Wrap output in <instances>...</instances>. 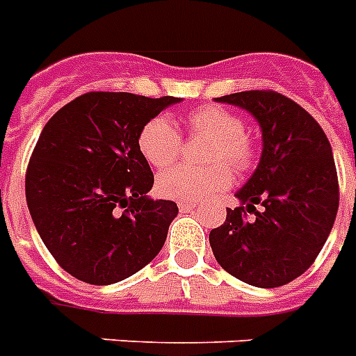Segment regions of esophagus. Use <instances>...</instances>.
<instances>
[{
  "instance_id": "obj_1",
  "label": "esophagus",
  "mask_w": 356,
  "mask_h": 356,
  "mask_svg": "<svg viewBox=\"0 0 356 356\" xmlns=\"http://www.w3.org/2000/svg\"><path fill=\"white\" fill-rule=\"evenodd\" d=\"M177 207L181 212H190V210H193V208L197 207V203H195V201H179Z\"/></svg>"
}]
</instances>
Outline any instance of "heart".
I'll return each instance as SVG.
<instances>
[{
	"instance_id": "obj_1",
	"label": "heart",
	"mask_w": 356,
	"mask_h": 356,
	"mask_svg": "<svg viewBox=\"0 0 356 356\" xmlns=\"http://www.w3.org/2000/svg\"><path fill=\"white\" fill-rule=\"evenodd\" d=\"M190 137L210 138L204 149L203 168L173 166L157 177V192L166 199L195 201L232 183V172H248L256 164L258 148L245 133L243 118L238 113L207 104L188 113L184 118ZM138 149L153 168L172 166L183 149V137L164 115L149 118L138 133Z\"/></svg>"
}]
</instances>
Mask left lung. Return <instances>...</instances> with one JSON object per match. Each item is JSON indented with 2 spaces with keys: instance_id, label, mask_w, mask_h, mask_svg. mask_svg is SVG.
<instances>
[{
  "instance_id": "left-lung-1",
  "label": "left lung",
  "mask_w": 356,
  "mask_h": 356,
  "mask_svg": "<svg viewBox=\"0 0 356 356\" xmlns=\"http://www.w3.org/2000/svg\"><path fill=\"white\" fill-rule=\"evenodd\" d=\"M247 109L263 131L258 168L210 232L218 263L254 287H282L314 263L333 228L338 175L320 124L302 106L270 89L216 98ZM260 210H257V207Z\"/></svg>"
}]
</instances>
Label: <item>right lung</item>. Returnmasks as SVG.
Returning <instances> with one entry per match:
<instances>
[{
  "label": "right lung",
  "mask_w": 356,
  "mask_h": 356,
  "mask_svg": "<svg viewBox=\"0 0 356 356\" xmlns=\"http://www.w3.org/2000/svg\"><path fill=\"white\" fill-rule=\"evenodd\" d=\"M181 98L89 91L43 126L25 173V195L40 238L60 267L91 285H109L146 267L177 216L153 201L138 133Z\"/></svg>",
  "instance_id": "add662e5"
}]
</instances>
